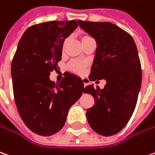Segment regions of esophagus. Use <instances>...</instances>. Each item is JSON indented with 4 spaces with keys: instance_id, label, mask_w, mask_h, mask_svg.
<instances>
[{
    "instance_id": "1",
    "label": "esophagus",
    "mask_w": 155,
    "mask_h": 155,
    "mask_svg": "<svg viewBox=\"0 0 155 155\" xmlns=\"http://www.w3.org/2000/svg\"><path fill=\"white\" fill-rule=\"evenodd\" d=\"M82 81H83V83H84V86L86 87L87 85V79L86 78H82Z\"/></svg>"
}]
</instances>
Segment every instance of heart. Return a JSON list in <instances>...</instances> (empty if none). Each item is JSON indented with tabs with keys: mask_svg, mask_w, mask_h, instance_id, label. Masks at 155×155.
I'll use <instances>...</instances> for the list:
<instances>
[{
	"mask_svg": "<svg viewBox=\"0 0 155 155\" xmlns=\"http://www.w3.org/2000/svg\"><path fill=\"white\" fill-rule=\"evenodd\" d=\"M87 38H90V37H89V36H87V35L83 36V37L81 38V42L83 41V40H85V39H87ZM65 44H66V43H65ZM68 68L69 70H71V71L74 72V73L81 74V73L84 71V69H85V64H84L83 62L74 60V61H72V62L69 64Z\"/></svg>",
	"mask_w": 155,
	"mask_h": 155,
	"instance_id": "obj_1",
	"label": "heart"
}]
</instances>
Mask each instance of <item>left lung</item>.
I'll use <instances>...</instances> for the list:
<instances>
[{
	"label": "left lung",
	"instance_id": "8db88e82",
	"mask_svg": "<svg viewBox=\"0 0 155 155\" xmlns=\"http://www.w3.org/2000/svg\"><path fill=\"white\" fill-rule=\"evenodd\" d=\"M78 23L97 45L89 80L106 81L103 89L93 85L84 88L95 99L87 110V119L98 134L114 135L127 124L137 104L142 80L137 46L128 32L113 23Z\"/></svg>",
	"mask_w": 155,
	"mask_h": 155
}]
</instances>
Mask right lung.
Masks as SVG:
<instances>
[{
  "label": "right lung",
  "mask_w": 155,
  "mask_h": 155,
  "mask_svg": "<svg viewBox=\"0 0 155 155\" xmlns=\"http://www.w3.org/2000/svg\"><path fill=\"white\" fill-rule=\"evenodd\" d=\"M77 21H51L32 25L23 33L11 64L14 98L25 125L41 136L62 129L69 109L84 92L81 78L66 73L55 84L50 73L61 59L65 39Z\"/></svg>",
  "instance_id": "add662e5"
}]
</instances>
